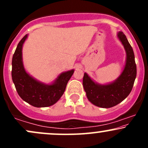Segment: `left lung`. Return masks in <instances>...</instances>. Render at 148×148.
<instances>
[{
    "label": "left lung",
    "mask_w": 148,
    "mask_h": 148,
    "mask_svg": "<svg viewBox=\"0 0 148 148\" xmlns=\"http://www.w3.org/2000/svg\"><path fill=\"white\" fill-rule=\"evenodd\" d=\"M118 37L127 53L126 64L118 79L107 85L95 84L86 73L83 79V85L88 100L101 108H111L123 101L132 91L136 77V64L133 49L123 32H119Z\"/></svg>",
    "instance_id": "obj_1"
}]
</instances>
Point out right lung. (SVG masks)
Masks as SVG:
<instances>
[{
  "label": "right lung",
  "instance_id": "add662e5",
  "mask_svg": "<svg viewBox=\"0 0 148 148\" xmlns=\"http://www.w3.org/2000/svg\"><path fill=\"white\" fill-rule=\"evenodd\" d=\"M28 35L18 42L12 61V77L18 95L35 107H47L58 101L74 70L62 73L51 85H45L31 77L25 71L22 62V47Z\"/></svg>",
  "mask_w": 148,
  "mask_h": 148
}]
</instances>
